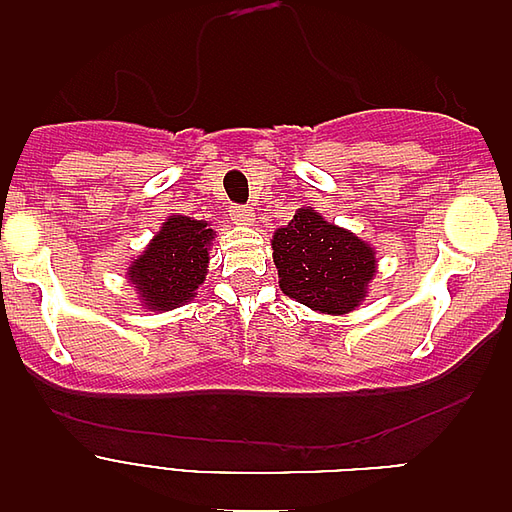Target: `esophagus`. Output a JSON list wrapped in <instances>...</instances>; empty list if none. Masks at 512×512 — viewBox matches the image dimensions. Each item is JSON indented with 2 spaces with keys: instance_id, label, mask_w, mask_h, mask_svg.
Listing matches in <instances>:
<instances>
[{
  "instance_id": "esophagus-1",
  "label": "esophagus",
  "mask_w": 512,
  "mask_h": 512,
  "mask_svg": "<svg viewBox=\"0 0 512 512\" xmlns=\"http://www.w3.org/2000/svg\"><path fill=\"white\" fill-rule=\"evenodd\" d=\"M230 215L238 225H251L253 223V210L246 205H233L230 207Z\"/></svg>"
}]
</instances>
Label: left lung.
Instances as JSON below:
<instances>
[{
	"label": "left lung",
	"instance_id": "obj_1",
	"mask_svg": "<svg viewBox=\"0 0 512 512\" xmlns=\"http://www.w3.org/2000/svg\"><path fill=\"white\" fill-rule=\"evenodd\" d=\"M279 287L312 310L341 315L366 297L374 277V251L348 230L325 223L315 210H297L274 233Z\"/></svg>",
	"mask_w": 512,
	"mask_h": 512
}]
</instances>
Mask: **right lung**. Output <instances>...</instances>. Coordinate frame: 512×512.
Segmentation results:
<instances>
[{"mask_svg": "<svg viewBox=\"0 0 512 512\" xmlns=\"http://www.w3.org/2000/svg\"><path fill=\"white\" fill-rule=\"evenodd\" d=\"M210 241L212 230L202 220L182 215L166 220L146 253L130 266V282L148 310H171L192 300L194 289L205 282Z\"/></svg>", "mask_w": 512, "mask_h": 512, "instance_id": "1", "label": "right lung"}]
</instances>
